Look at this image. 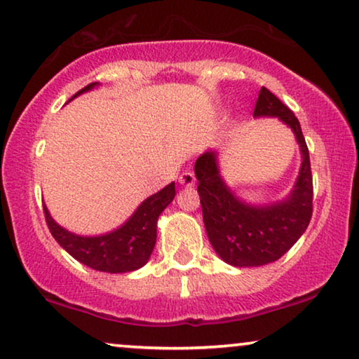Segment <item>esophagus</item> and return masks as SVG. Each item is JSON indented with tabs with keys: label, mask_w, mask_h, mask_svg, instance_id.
Returning <instances> with one entry per match:
<instances>
[{
	"label": "esophagus",
	"mask_w": 359,
	"mask_h": 359,
	"mask_svg": "<svg viewBox=\"0 0 359 359\" xmlns=\"http://www.w3.org/2000/svg\"><path fill=\"white\" fill-rule=\"evenodd\" d=\"M195 182H196V177H195V174L191 172V170H184V172L179 175V184L184 185V187L195 185Z\"/></svg>",
	"instance_id": "1"
}]
</instances>
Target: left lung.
<instances>
[{"label": "left lung", "instance_id": "8db88e82", "mask_svg": "<svg viewBox=\"0 0 359 359\" xmlns=\"http://www.w3.org/2000/svg\"><path fill=\"white\" fill-rule=\"evenodd\" d=\"M253 116H277L295 132L303 154L295 189L285 201L255 208L232 195L219 175L216 153H203L195 163L198 195L208 238L226 263L251 267L274 263L306 231L313 216V174L309 151L293 111L263 87Z\"/></svg>", "mask_w": 359, "mask_h": 359}]
</instances>
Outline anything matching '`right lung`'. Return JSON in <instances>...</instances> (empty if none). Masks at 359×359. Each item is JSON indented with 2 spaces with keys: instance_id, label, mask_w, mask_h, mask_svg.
<instances>
[{
  "instance_id": "obj_1",
  "label": "right lung",
  "mask_w": 359,
  "mask_h": 359,
  "mask_svg": "<svg viewBox=\"0 0 359 359\" xmlns=\"http://www.w3.org/2000/svg\"><path fill=\"white\" fill-rule=\"evenodd\" d=\"M95 85L96 83H88L87 87L79 90L72 98L88 92ZM174 196L175 187L172 182L161 191L147 198L121 229L101 235V237H79L57 226L45 206H43V212H45L46 226L51 235L72 258L95 271L117 274V272L140 269L148 263L149 255L156 243V221L164 208L174 200Z\"/></svg>"
}]
</instances>
